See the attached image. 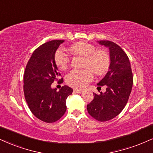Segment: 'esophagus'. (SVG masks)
<instances>
[{"label":"esophagus","instance_id":"34e87169","mask_svg":"<svg viewBox=\"0 0 153 153\" xmlns=\"http://www.w3.org/2000/svg\"><path fill=\"white\" fill-rule=\"evenodd\" d=\"M73 91H74L75 93H82V90L74 89V90H73Z\"/></svg>","mask_w":153,"mask_h":153}]
</instances>
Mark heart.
I'll use <instances>...</instances> for the list:
<instances>
[{"label": "heart", "mask_w": 153, "mask_h": 153, "mask_svg": "<svg viewBox=\"0 0 153 153\" xmlns=\"http://www.w3.org/2000/svg\"><path fill=\"white\" fill-rule=\"evenodd\" d=\"M68 51L74 55L84 57L82 70H73L66 75L65 81L71 87L81 89L93 80V73L102 75L108 72L110 65V56L105 50L97 49L92 44L78 42L71 45ZM70 62L68 56L61 49L55 54V62L59 68H67Z\"/></svg>", "instance_id": "heart-1"}]
</instances>
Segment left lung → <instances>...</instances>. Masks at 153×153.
Returning a JSON list of instances; mask_svg holds the SVG:
<instances>
[{
	"mask_svg": "<svg viewBox=\"0 0 153 153\" xmlns=\"http://www.w3.org/2000/svg\"><path fill=\"white\" fill-rule=\"evenodd\" d=\"M98 43L110 51L109 71L97 83L107 88L104 93H93L94 98L88 104L87 110L93 118L105 122L116 117L124 109L131 93L133 77L129 58L118 45L109 40Z\"/></svg>",
	"mask_w": 153,
	"mask_h": 153,
	"instance_id": "obj_1",
	"label": "left lung"
}]
</instances>
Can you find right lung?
Masks as SVG:
<instances>
[{
    "label": "right lung",
    "instance_id": "1",
    "mask_svg": "<svg viewBox=\"0 0 153 153\" xmlns=\"http://www.w3.org/2000/svg\"><path fill=\"white\" fill-rule=\"evenodd\" d=\"M64 40H54L34 51L23 75V91L30 111L40 120L51 123L58 120L66 111V99L73 89L64 85L59 91L53 89L55 80L63 82L55 62V53Z\"/></svg>",
    "mask_w": 153,
    "mask_h": 153
}]
</instances>
